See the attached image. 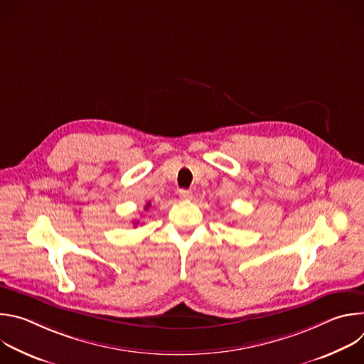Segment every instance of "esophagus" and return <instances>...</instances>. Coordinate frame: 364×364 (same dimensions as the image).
<instances>
[{
  "mask_svg": "<svg viewBox=\"0 0 364 364\" xmlns=\"http://www.w3.org/2000/svg\"><path fill=\"white\" fill-rule=\"evenodd\" d=\"M180 197L184 200H190L193 197V193L190 190H180Z\"/></svg>",
  "mask_w": 364,
  "mask_h": 364,
  "instance_id": "esophagus-1",
  "label": "esophagus"
}]
</instances>
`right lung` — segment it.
<instances>
[{"instance_id":"right-lung-1","label":"right lung","mask_w":364,"mask_h":364,"mask_svg":"<svg viewBox=\"0 0 364 364\" xmlns=\"http://www.w3.org/2000/svg\"><path fill=\"white\" fill-rule=\"evenodd\" d=\"M148 207H149V203H148V204H146V207H145V209H148ZM134 223H135V225H136V223H138V222H134Z\"/></svg>"}]
</instances>
